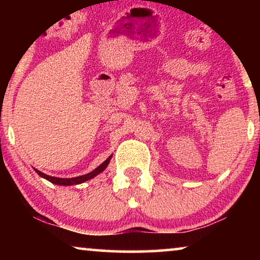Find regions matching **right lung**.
I'll return each mask as SVG.
<instances>
[{"label": "right lung", "instance_id": "right-lung-1", "mask_svg": "<svg viewBox=\"0 0 260 260\" xmlns=\"http://www.w3.org/2000/svg\"><path fill=\"white\" fill-rule=\"evenodd\" d=\"M110 159H111V156L108 157L105 159L104 162L102 163L101 166L97 167L93 172L88 173V174H85V175H81V176H77V177H72V179H61V177H54V176H49V175H46V174L41 173L40 170L35 169V172H37L39 175L41 177H44V179L48 180L49 182L52 183H55V184H59V186H72V184H79V183H83L85 181L92 179V177H94L95 175H98L99 173H102L103 170H104L106 167H108Z\"/></svg>", "mask_w": 260, "mask_h": 260}]
</instances>
